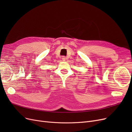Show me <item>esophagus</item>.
Here are the masks:
<instances>
[{"instance_id": "1", "label": "esophagus", "mask_w": 132, "mask_h": 132, "mask_svg": "<svg viewBox=\"0 0 132 132\" xmlns=\"http://www.w3.org/2000/svg\"><path fill=\"white\" fill-rule=\"evenodd\" d=\"M62 60L63 61H64L65 60V59H66V58H65V56H63L62 57Z\"/></svg>"}]
</instances>
